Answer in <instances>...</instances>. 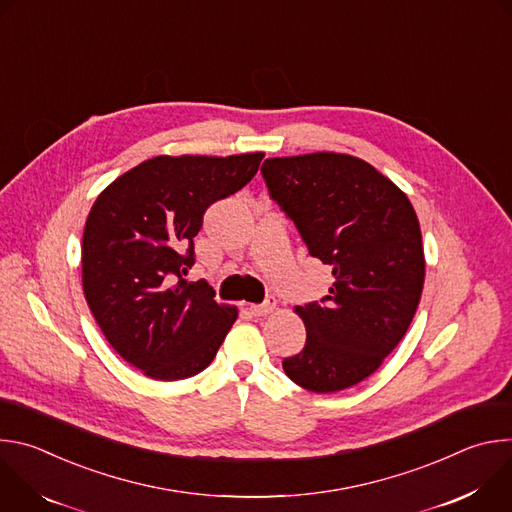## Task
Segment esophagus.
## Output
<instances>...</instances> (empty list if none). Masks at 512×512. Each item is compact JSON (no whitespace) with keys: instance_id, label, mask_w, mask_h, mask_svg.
I'll list each match as a JSON object with an SVG mask.
<instances>
[{"instance_id":"1","label":"esophagus","mask_w":512,"mask_h":512,"mask_svg":"<svg viewBox=\"0 0 512 512\" xmlns=\"http://www.w3.org/2000/svg\"><path fill=\"white\" fill-rule=\"evenodd\" d=\"M275 298L273 296H269L263 304H259V306H251L249 310H251V314L253 316H267V314H271L273 310H275Z\"/></svg>"}]
</instances>
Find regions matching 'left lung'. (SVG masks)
I'll return each mask as SVG.
<instances>
[{
	"mask_svg": "<svg viewBox=\"0 0 512 512\" xmlns=\"http://www.w3.org/2000/svg\"><path fill=\"white\" fill-rule=\"evenodd\" d=\"M261 174L308 253L334 275L320 304L296 308L306 346L283 358V371L314 393L348 389L381 367L419 306L425 259L417 214L389 178L354 156L269 158Z\"/></svg>",
	"mask_w": 512,
	"mask_h": 512,
	"instance_id": "8db88e82",
	"label": "left lung"
}]
</instances>
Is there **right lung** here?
<instances>
[{"instance_id": "1", "label": "right lung", "mask_w": 512, "mask_h": 512, "mask_svg": "<svg viewBox=\"0 0 512 512\" xmlns=\"http://www.w3.org/2000/svg\"><path fill=\"white\" fill-rule=\"evenodd\" d=\"M265 154L158 156L95 200L83 233V289L109 344L156 381L204 371L237 310L184 275L206 208L253 180Z\"/></svg>"}]
</instances>
